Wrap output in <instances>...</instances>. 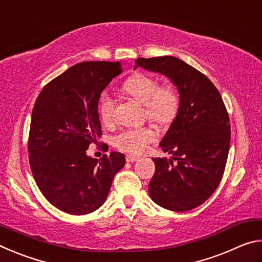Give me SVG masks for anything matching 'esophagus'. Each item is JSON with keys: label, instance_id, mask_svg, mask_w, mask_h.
Segmentation results:
<instances>
[{"label": "esophagus", "instance_id": "obj_1", "mask_svg": "<svg viewBox=\"0 0 262 262\" xmlns=\"http://www.w3.org/2000/svg\"><path fill=\"white\" fill-rule=\"evenodd\" d=\"M137 159H139V157L133 156V155H127V156H126V161L128 163H134V162L137 161Z\"/></svg>", "mask_w": 262, "mask_h": 262}]
</instances>
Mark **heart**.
Wrapping results in <instances>:
<instances>
[{
	"label": "heart",
	"mask_w": 262,
	"mask_h": 262,
	"mask_svg": "<svg viewBox=\"0 0 262 262\" xmlns=\"http://www.w3.org/2000/svg\"><path fill=\"white\" fill-rule=\"evenodd\" d=\"M123 90L133 98L144 105V117L158 125H168L174 120L180 108V96L174 84L164 83L147 74L132 76L123 83ZM115 100L105 91L99 99V114L105 123L114 120ZM157 139V133L151 127L126 128L113 137V145L118 150L139 155Z\"/></svg>",
	"instance_id": "1"
}]
</instances>
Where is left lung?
Returning <instances> with one entry per match:
<instances>
[{"instance_id":"8db88e82","label":"left lung","mask_w":262,"mask_h":262,"mask_svg":"<svg viewBox=\"0 0 262 262\" xmlns=\"http://www.w3.org/2000/svg\"><path fill=\"white\" fill-rule=\"evenodd\" d=\"M135 67L161 73L178 88V115L161 142L173 161L152 158V201L172 211H186L209 199L223 177L230 148V120L216 86L206 75L174 56L139 57Z\"/></svg>"}]
</instances>
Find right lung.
Returning <instances> with one entry per match:
<instances>
[{"instance_id": "1", "label": "right lung", "mask_w": 262, "mask_h": 262, "mask_svg": "<svg viewBox=\"0 0 262 262\" xmlns=\"http://www.w3.org/2000/svg\"><path fill=\"white\" fill-rule=\"evenodd\" d=\"M122 73L121 62H81L47 83L35 100L29 134V161L46 200L70 215L103 206L115 173L125 165L120 152L86 156L101 123L100 94ZM108 147H105L107 151Z\"/></svg>"}]
</instances>
